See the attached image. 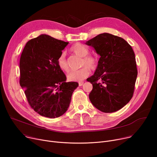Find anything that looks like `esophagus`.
I'll list each match as a JSON object with an SVG mask.
<instances>
[{
	"instance_id": "34e87169",
	"label": "esophagus",
	"mask_w": 157,
	"mask_h": 157,
	"mask_svg": "<svg viewBox=\"0 0 157 157\" xmlns=\"http://www.w3.org/2000/svg\"><path fill=\"white\" fill-rule=\"evenodd\" d=\"M83 83H83V81H81V82H79V86H81L82 85H83Z\"/></svg>"
}]
</instances>
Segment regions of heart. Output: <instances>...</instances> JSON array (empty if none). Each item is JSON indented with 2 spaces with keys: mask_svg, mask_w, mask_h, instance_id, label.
<instances>
[{
  "mask_svg": "<svg viewBox=\"0 0 157 157\" xmlns=\"http://www.w3.org/2000/svg\"><path fill=\"white\" fill-rule=\"evenodd\" d=\"M71 52L76 55L82 58L81 66H84L79 70L71 71L67 74V79L70 81H81L86 78L90 74V69H95L98 64L96 58L89 55L88 49L83 44L76 43L71 49ZM57 64L60 70L64 72L69 71V65L65 58V53H62L57 60Z\"/></svg>",
  "mask_w": 157,
  "mask_h": 157,
  "instance_id": "heart-1",
  "label": "heart"
}]
</instances>
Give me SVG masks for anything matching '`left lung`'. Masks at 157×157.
I'll return each mask as SVG.
<instances>
[{
  "instance_id": "8db88e82",
  "label": "left lung",
  "mask_w": 157,
  "mask_h": 157,
  "mask_svg": "<svg viewBox=\"0 0 157 157\" xmlns=\"http://www.w3.org/2000/svg\"><path fill=\"white\" fill-rule=\"evenodd\" d=\"M101 56L93 76L89 98L97 109L113 113L124 107L134 94L137 76L135 54L123 38L103 33L86 41Z\"/></svg>"
}]
</instances>
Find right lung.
<instances>
[{"instance_id":"right-lung-1","label":"right lung","mask_w":157,"mask_h":157,"mask_svg":"<svg viewBox=\"0 0 157 157\" xmlns=\"http://www.w3.org/2000/svg\"><path fill=\"white\" fill-rule=\"evenodd\" d=\"M68 42L42 34L29 40L20 60V84L31 108L41 116L55 118L67 111L76 82H65L57 60Z\"/></svg>"}]
</instances>
